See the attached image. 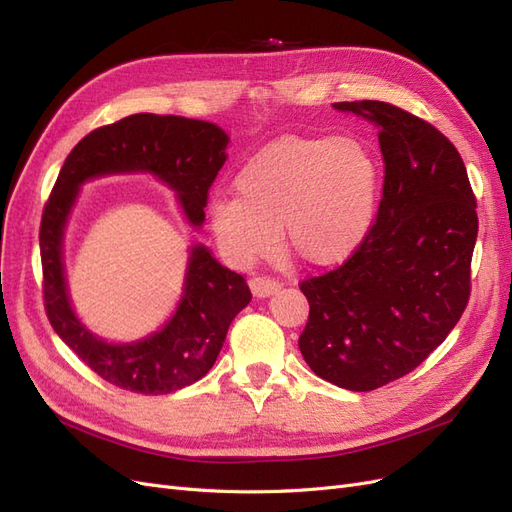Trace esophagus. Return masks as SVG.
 Here are the masks:
<instances>
[{"mask_svg": "<svg viewBox=\"0 0 512 512\" xmlns=\"http://www.w3.org/2000/svg\"><path fill=\"white\" fill-rule=\"evenodd\" d=\"M250 288L254 292V297L265 299L280 290V282L273 280V277H267V275H254L250 280Z\"/></svg>", "mask_w": 512, "mask_h": 512, "instance_id": "34e87169", "label": "esophagus"}]
</instances>
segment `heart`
Here are the masks:
<instances>
[{"label": "heart", "mask_w": 512, "mask_h": 512, "mask_svg": "<svg viewBox=\"0 0 512 512\" xmlns=\"http://www.w3.org/2000/svg\"><path fill=\"white\" fill-rule=\"evenodd\" d=\"M237 198L220 196L209 220L224 250L239 260L286 254L309 267L350 258L371 228L380 166L356 138L282 136L258 149L235 177Z\"/></svg>", "instance_id": "heart-1"}]
</instances>
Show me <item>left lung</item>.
<instances>
[{
  "mask_svg": "<svg viewBox=\"0 0 512 512\" xmlns=\"http://www.w3.org/2000/svg\"><path fill=\"white\" fill-rule=\"evenodd\" d=\"M333 106L378 126L384 183L356 252L299 284L309 303L299 348L316 376L365 393L410 374L459 322L472 290L476 196L459 151L429 121L380 100Z\"/></svg>",
  "mask_w": 512,
  "mask_h": 512,
  "instance_id": "8db88e82",
  "label": "left lung"
}]
</instances>
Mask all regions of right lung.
Listing matches in <instances>:
<instances>
[{
  "instance_id": "right-lung-1",
  "label": "right lung",
  "mask_w": 512,
  "mask_h": 512,
  "mask_svg": "<svg viewBox=\"0 0 512 512\" xmlns=\"http://www.w3.org/2000/svg\"><path fill=\"white\" fill-rule=\"evenodd\" d=\"M226 143V132L215 123L138 113L89 132L59 170L40 222L44 309L55 333L79 359L119 389L166 395L207 376L232 318L252 301V292L243 275L196 245L183 299L166 327L136 344L102 342L74 316L61 267V237L76 190L91 177L149 170L179 194L188 220L200 226L211 185L226 162Z\"/></svg>"
}]
</instances>
